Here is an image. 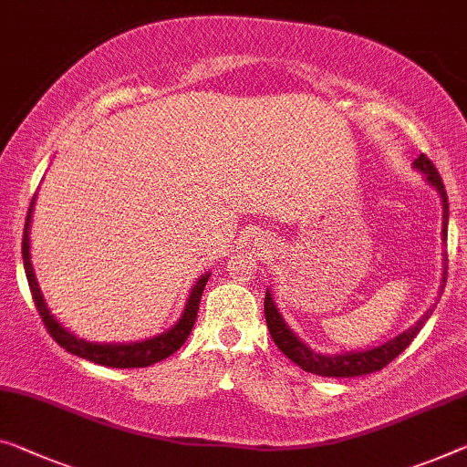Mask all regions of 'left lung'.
Segmentation results:
<instances>
[{
	"instance_id": "obj_1",
	"label": "left lung",
	"mask_w": 467,
	"mask_h": 467,
	"mask_svg": "<svg viewBox=\"0 0 467 467\" xmlns=\"http://www.w3.org/2000/svg\"><path fill=\"white\" fill-rule=\"evenodd\" d=\"M413 169L420 171L421 175L426 177V183L432 185V188L439 192L441 204H442V246L447 244V227H449V202H447V192H444L442 179L439 171L434 169V164L428 161L426 154H420L418 159L413 161ZM444 282H447V253H442V277H441V292L444 290ZM439 292V294H441ZM436 303L428 308V311L421 315V317L415 321L411 327L403 329V332L394 336V338L386 340L378 347L371 348H361V350H347V353H336V355H324L317 353V350L308 347L306 342L298 338L296 334L292 332L290 326L285 324L284 315L279 313V308L274 300V294L267 290L265 294V319H267V327L277 348L282 353L303 368L308 374H317L324 378H355V376H365L374 374V371L382 369L389 365L394 357H399L403 350L411 344V340L418 336V332L424 327L426 321L432 315Z\"/></svg>"
}]
</instances>
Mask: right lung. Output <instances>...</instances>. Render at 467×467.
Returning a JSON list of instances; mask_svg holds the SVG:
<instances>
[{"instance_id":"obj_1","label":"right lung","mask_w":467,"mask_h":467,"mask_svg":"<svg viewBox=\"0 0 467 467\" xmlns=\"http://www.w3.org/2000/svg\"><path fill=\"white\" fill-rule=\"evenodd\" d=\"M35 198L31 202V209H28L26 223H25L23 263H25V274L28 279V288H31V294H33L35 306H37L43 324H46L47 332L52 334V338L58 342L62 348H67L70 355L88 358V361L98 363V365H106V368H120V369L148 368V365L159 363L169 355H173L175 350L182 348L183 342L188 340L193 324H196L200 298H202L204 285L211 277L209 271L200 275L196 279V284L192 285L188 300H185V306L182 311V317H179L175 324L167 329V332L152 336V338H146V340H135V342H89L85 338H78V336L68 332V329L54 317L52 311L47 308L46 298H43L37 277H35V269L31 263V219H33Z\"/></svg>"}]
</instances>
